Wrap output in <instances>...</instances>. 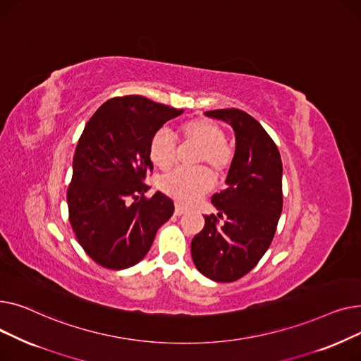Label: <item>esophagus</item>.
Wrapping results in <instances>:
<instances>
[{
    "mask_svg": "<svg viewBox=\"0 0 361 361\" xmlns=\"http://www.w3.org/2000/svg\"><path fill=\"white\" fill-rule=\"evenodd\" d=\"M184 212H185V207L181 206L180 203H176V211H174V214H176V215H183Z\"/></svg>",
    "mask_w": 361,
    "mask_h": 361,
    "instance_id": "34e87169",
    "label": "esophagus"
}]
</instances>
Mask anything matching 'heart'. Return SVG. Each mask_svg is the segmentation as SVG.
I'll return each mask as SVG.
<instances>
[{"label":"heart","instance_id":"1","mask_svg":"<svg viewBox=\"0 0 361 361\" xmlns=\"http://www.w3.org/2000/svg\"><path fill=\"white\" fill-rule=\"evenodd\" d=\"M184 142L199 145L196 164L209 165L218 177L225 176L234 161V147L225 140V131L214 120L196 118L178 127ZM149 157L161 169H168L177 161V146L165 128L154 133L149 142ZM215 178L206 166L178 168L161 180L162 190L180 203H192L214 187Z\"/></svg>","mask_w":361,"mask_h":361}]
</instances>
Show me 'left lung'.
Returning <instances> with one entry per match:
<instances>
[{"label":"left lung","instance_id":"left-lung-1","mask_svg":"<svg viewBox=\"0 0 361 361\" xmlns=\"http://www.w3.org/2000/svg\"><path fill=\"white\" fill-rule=\"evenodd\" d=\"M206 116L231 124L235 155L228 187L212 196L218 215H204L192 257L206 278L233 282L256 267L274 240L282 212V162L272 137L247 112L225 108Z\"/></svg>","mask_w":361,"mask_h":361}]
</instances>
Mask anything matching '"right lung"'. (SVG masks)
<instances>
[{
	"label": "right lung",
	"mask_w": 361,
	"mask_h": 361,
	"mask_svg": "<svg viewBox=\"0 0 361 361\" xmlns=\"http://www.w3.org/2000/svg\"><path fill=\"white\" fill-rule=\"evenodd\" d=\"M183 112L140 94L106 101L86 123L67 188L68 221L85 253L108 269H126L149 252L174 202L145 183L152 173L149 142Z\"/></svg>",
	"instance_id": "1"
}]
</instances>
